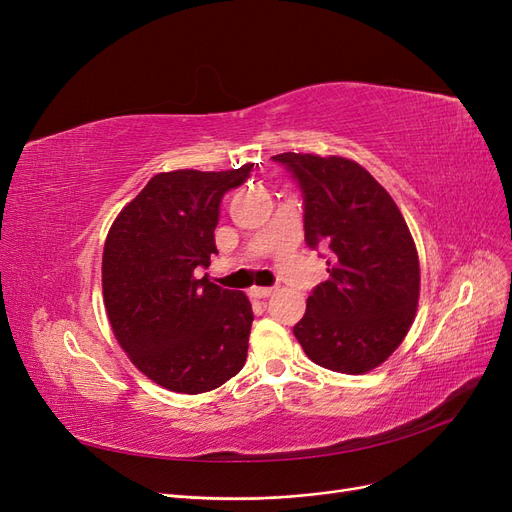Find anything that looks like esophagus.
Returning <instances> with one entry per match:
<instances>
[{
  "label": "esophagus",
  "mask_w": 512,
  "mask_h": 512,
  "mask_svg": "<svg viewBox=\"0 0 512 512\" xmlns=\"http://www.w3.org/2000/svg\"><path fill=\"white\" fill-rule=\"evenodd\" d=\"M252 294L256 299H269L275 294V288H252Z\"/></svg>",
  "instance_id": "obj_1"
}]
</instances>
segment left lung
I'll return each mask as SVG.
<instances>
[{"label": "left lung", "instance_id": "obj_1", "mask_svg": "<svg viewBox=\"0 0 512 512\" xmlns=\"http://www.w3.org/2000/svg\"><path fill=\"white\" fill-rule=\"evenodd\" d=\"M303 194L305 243L329 254V280L307 297L294 337L316 365L365 374L404 342L418 305L421 269L395 200L352 160L280 153Z\"/></svg>", "mask_w": 512, "mask_h": 512}]
</instances>
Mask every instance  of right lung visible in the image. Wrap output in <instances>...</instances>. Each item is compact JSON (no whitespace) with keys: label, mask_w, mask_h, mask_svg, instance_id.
I'll return each instance as SVG.
<instances>
[{"label":"right lung","mask_w":512,"mask_h":512,"mask_svg":"<svg viewBox=\"0 0 512 512\" xmlns=\"http://www.w3.org/2000/svg\"><path fill=\"white\" fill-rule=\"evenodd\" d=\"M252 168L160 173L108 230L102 256L108 320L130 361L168 391H213L245 365L250 299L207 275L196 280L194 269L209 267L218 254L213 230L220 203Z\"/></svg>","instance_id":"right-lung-1"}]
</instances>
